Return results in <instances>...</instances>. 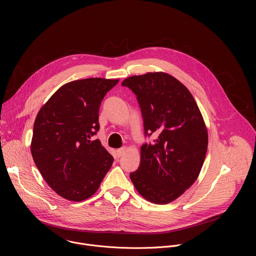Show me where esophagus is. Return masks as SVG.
Segmentation results:
<instances>
[{
  "instance_id": "34e87169",
  "label": "esophagus",
  "mask_w": 256,
  "mask_h": 256,
  "mask_svg": "<svg viewBox=\"0 0 256 256\" xmlns=\"http://www.w3.org/2000/svg\"><path fill=\"white\" fill-rule=\"evenodd\" d=\"M128 150V148L126 147H122V148H120V149H118L116 152H118V157H122V155H124V153H126V151Z\"/></svg>"
}]
</instances>
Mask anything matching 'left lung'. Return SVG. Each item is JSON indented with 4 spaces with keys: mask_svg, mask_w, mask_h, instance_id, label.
I'll return each instance as SVG.
<instances>
[{
    "mask_svg": "<svg viewBox=\"0 0 256 256\" xmlns=\"http://www.w3.org/2000/svg\"><path fill=\"white\" fill-rule=\"evenodd\" d=\"M122 85L136 95L144 134L157 136L140 147L130 180L147 200L171 202L194 184L206 158L208 138L200 108L190 90L167 72L132 76Z\"/></svg>",
    "mask_w": 256,
    "mask_h": 256,
    "instance_id": "obj_1",
    "label": "left lung"
}]
</instances>
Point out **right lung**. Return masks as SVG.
I'll list each match as a JSON object with an SVG mask.
<instances>
[{"instance_id":"right-lung-1","label":"right lung","mask_w":256,"mask_h":256,"mask_svg":"<svg viewBox=\"0 0 256 256\" xmlns=\"http://www.w3.org/2000/svg\"><path fill=\"white\" fill-rule=\"evenodd\" d=\"M118 79L88 78L62 85L40 108L33 126L31 154L46 184L62 198L92 196L114 157L92 140L99 130V107Z\"/></svg>"}]
</instances>
